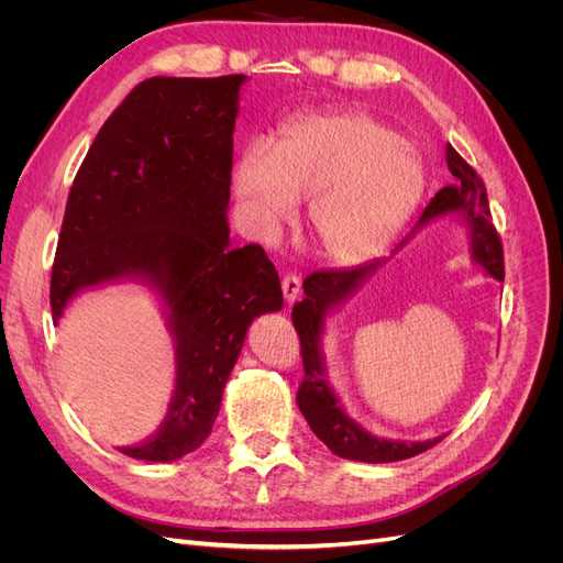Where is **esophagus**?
<instances>
[{
  "instance_id": "obj_1",
  "label": "esophagus",
  "mask_w": 563,
  "mask_h": 563,
  "mask_svg": "<svg viewBox=\"0 0 563 563\" xmlns=\"http://www.w3.org/2000/svg\"><path fill=\"white\" fill-rule=\"evenodd\" d=\"M282 291H284V300H286L288 305L296 302L298 296H300V279H298L296 275H286V277L282 279Z\"/></svg>"
}]
</instances>
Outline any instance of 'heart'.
<instances>
[{
	"label": "heart",
	"instance_id": "heart-1",
	"mask_svg": "<svg viewBox=\"0 0 563 563\" xmlns=\"http://www.w3.org/2000/svg\"><path fill=\"white\" fill-rule=\"evenodd\" d=\"M424 166L404 135L360 110L305 117L265 150L249 145L232 168L246 228L272 240L310 201L312 244L333 265L380 255L420 207Z\"/></svg>",
	"mask_w": 563,
	"mask_h": 563
}]
</instances>
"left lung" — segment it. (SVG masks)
<instances>
[{
  "instance_id": "1",
  "label": "left lung",
  "mask_w": 563,
  "mask_h": 563,
  "mask_svg": "<svg viewBox=\"0 0 563 563\" xmlns=\"http://www.w3.org/2000/svg\"><path fill=\"white\" fill-rule=\"evenodd\" d=\"M446 164L453 176V183L441 187L434 199L424 207L418 225L406 236L404 242L424 228L434 223L439 218H457L460 225L467 230L470 255L488 277L503 282L505 265H503V246L500 236L490 223L488 197L482 178L476 176L474 168L457 155V152L446 145ZM404 242L395 249L399 251ZM387 261H371L360 267L350 269H329V272H312L302 282L305 298L294 305V327L300 335V354L305 366V378L298 389V408L310 422L312 432L329 446L331 453L345 460H356V463H397V460L413 457L422 451L439 444L441 437H432L424 441H399L371 434L360 422L347 416L340 404L335 389L331 387L327 360L321 352V335L327 331V319L343 308V305L360 291V288L376 275V272Z\"/></svg>"
}]
</instances>
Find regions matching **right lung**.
I'll use <instances>...</instances> for the list:
<instances>
[{
    "instance_id": "obj_1",
    "label": "right lung",
    "mask_w": 563,
    "mask_h": 563,
    "mask_svg": "<svg viewBox=\"0 0 563 563\" xmlns=\"http://www.w3.org/2000/svg\"><path fill=\"white\" fill-rule=\"evenodd\" d=\"M246 75L141 81L98 131L67 197L51 272L58 323L79 294L139 282L176 350V389L155 437L119 449L174 463L213 430L255 317L284 305L258 244L230 246L232 133Z\"/></svg>"
}]
</instances>
